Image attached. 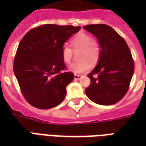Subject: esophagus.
I'll return each instance as SVG.
<instances>
[{"mask_svg":"<svg viewBox=\"0 0 146 146\" xmlns=\"http://www.w3.org/2000/svg\"><path fill=\"white\" fill-rule=\"evenodd\" d=\"M82 78V76L81 75H78V74H75L74 75V79L75 80H80Z\"/></svg>","mask_w":146,"mask_h":146,"instance_id":"obj_1","label":"esophagus"}]
</instances>
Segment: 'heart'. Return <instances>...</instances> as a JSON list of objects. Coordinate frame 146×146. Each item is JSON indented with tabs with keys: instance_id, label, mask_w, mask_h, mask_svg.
<instances>
[{
	"instance_id": "b5f03b06",
	"label": "heart",
	"mask_w": 146,
	"mask_h": 146,
	"mask_svg": "<svg viewBox=\"0 0 146 146\" xmlns=\"http://www.w3.org/2000/svg\"><path fill=\"white\" fill-rule=\"evenodd\" d=\"M71 45L74 51L80 50V61L71 64L69 70L73 73H82L90 68L92 64H96L100 57V45L96 39L86 33H80L71 39ZM62 59L66 64L70 63L73 58V51L67 44H64L61 48Z\"/></svg>"
}]
</instances>
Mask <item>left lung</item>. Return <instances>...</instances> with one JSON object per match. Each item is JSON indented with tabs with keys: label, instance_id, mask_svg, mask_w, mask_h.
<instances>
[{
	"label": "left lung",
	"instance_id": "left-lung-1",
	"mask_svg": "<svg viewBox=\"0 0 146 146\" xmlns=\"http://www.w3.org/2000/svg\"><path fill=\"white\" fill-rule=\"evenodd\" d=\"M83 28L96 36L101 48L98 64L87 75L91 82L86 94L96 104H115L129 90L134 73L131 51L124 38L111 26L92 24Z\"/></svg>",
	"mask_w": 146,
	"mask_h": 146
}]
</instances>
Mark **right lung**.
<instances>
[{
	"mask_svg": "<svg viewBox=\"0 0 146 146\" xmlns=\"http://www.w3.org/2000/svg\"><path fill=\"white\" fill-rule=\"evenodd\" d=\"M80 29L45 24L32 29L22 38L14 57L13 72L23 96L32 106L49 109L63 102L74 74L65 71L61 48Z\"/></svg>",
	"mask_w": 146,
	"mask_h": 146,
	"instance_id": "1",
	"label": "right lung"
}]
</instances>
